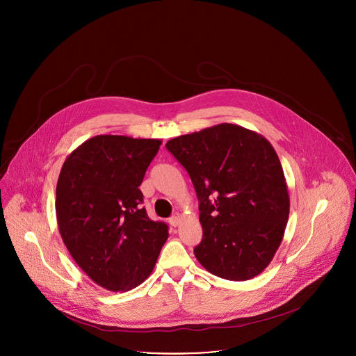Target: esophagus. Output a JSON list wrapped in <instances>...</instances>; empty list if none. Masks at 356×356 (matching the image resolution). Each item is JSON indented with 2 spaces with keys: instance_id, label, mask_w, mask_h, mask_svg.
<instances>
[{
  "instance_id": "34e87169",
  "label": "esophagus",
  "mask_w": 356,
  "mask_h": 356,
  "mask_svg": "<svg viewBox=\"0 0 356 356\" xmlns=\"http://www.w3.org/2000/svg\"><path fill=\"white\" fill-rule=\"evenodd\" d=\"M180 221H181L180 214H175L173 217H170V218H169V224H170L172 227H177V225L180 224Z\"/></svg>"
}]
</instances>
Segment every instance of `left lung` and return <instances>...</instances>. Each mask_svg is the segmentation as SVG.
Returning a JSON list of instances; mask_svg holds the SVG:
<instances>
[{
    "label": "left lung",
    "mask_w": 356,
    "mask_h": 356,
    "mask_svg": "<svg viewBox=\"0 0 356 356\" xmlns=\"http://www.w3.org/2000/svg\"><path fill=\"white\" fill-rule=\"evenodd\" d=\"M198 198L202 239L197 261L210 273L243 282L262 273L279 249L290 198L276 150L261 134L218 124L170 139Z\"/></svg>",
    "instance_id": "8db88e82"
}]
</instances>
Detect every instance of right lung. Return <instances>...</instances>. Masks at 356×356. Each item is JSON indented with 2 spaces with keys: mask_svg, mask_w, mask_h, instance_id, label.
I'll return each mask as SVG.
<instances>
[{
  "mask_svg": "<svg viewBox=\"0 0 356 356\" xmlns=\"http://www.w3.org/2000/svg\"><path fill=\"white\" fill-rule=\"evenodd\" d=\"M159 139L97 135L66 158L56 186V218L74 262L98 286L128 291L154 270L169 231L142 207L139 186Z\"/></svg>",
  "mask_w": 356,
  "mask_h": 356,
  "instance_id": "1",
  "label": "right lung"
}]
</instances>
